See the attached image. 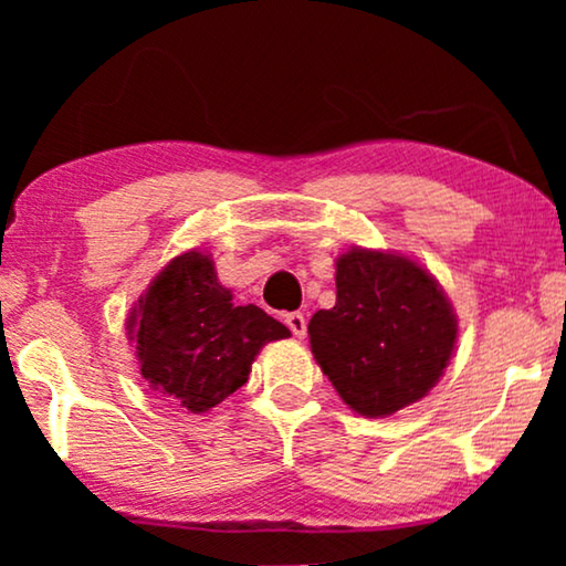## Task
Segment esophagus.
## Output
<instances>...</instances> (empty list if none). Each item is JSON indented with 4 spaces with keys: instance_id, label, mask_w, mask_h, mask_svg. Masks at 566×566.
Masks as SVG:
<instances>
[{
    "instance_id": "1",
    "label": "esophagus",
    "mask_w": 566,
    "mask_h": 566,
    "mask_svg": "<svg viewBox=\"0 0 566 566\" xmlns=\"http://www.w3.org/2000/svg\"><path fill=\"white\" fill-rule=\"evenodd\" d=\"M285 324H289V329H291L296 337H304V335H306V316L301 314V312L285 314Z\"/></svg>"
}]
</instances>
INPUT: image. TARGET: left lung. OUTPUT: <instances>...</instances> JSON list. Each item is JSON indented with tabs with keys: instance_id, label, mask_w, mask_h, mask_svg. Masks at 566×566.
Instances as JSON below:
<instances>
[{
	"instance_id": "obj_1",
	"label": "left lung",
	"mask_w": 566,
	"mask_h": 566,
	"mask_svg": "<svg viewBox=\"0 0 566 566\" xmlns=\"http://www.w3.org/2000/svg\"><path fill=\"white\" fill-rule=\"evenodd\" d=\"M337 304L308 322L312 353L350 409L386 417L422 399L451 360L459 322L436 277L391 252L337 258Z\"/></svg>"
}]
</instances>
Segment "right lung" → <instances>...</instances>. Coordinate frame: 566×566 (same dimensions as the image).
I'll return each mask as SVG.
<instances>
[{
	"mask_svg": "<svg viewBox=\"0 0 566 566\" xmlns=\"http://www.w3.org/2000/svg\"><path fill=\"white\" fill-rule=\"evenodd\" d=\"M128 335L151 389L200 415L247 384L262 345L291 332L254 304H231L211 258L192 250L154 277Z\"/></svg>",
	"mask_w": 566,
	"mask_h": 566,
	"instance_id": "obj_1",
	"label": "right lung"
}]
</instances>
